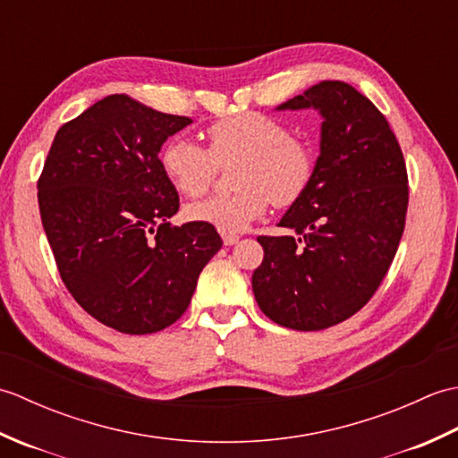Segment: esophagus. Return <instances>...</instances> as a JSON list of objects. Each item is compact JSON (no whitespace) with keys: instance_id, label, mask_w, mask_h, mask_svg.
I'll return each instance as SVG.
<instances>
[{"instance_id":"34e87169","label":"esophagus","mask_w":458,"mask_h":458,"mask_svg":"<svg viewBox=\"0 0 458 458\" xmlns=\"http://www.w3.org/2000/svg\"><path fill=\"white\" fill-rule=\"evenodd\" d=\"M222 240H224V244H226V246H234L236 242L240 240V236H236V234H222Z\"/></svg>"}]
</instances>
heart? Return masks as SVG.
<instances>
[{"label": "heart", "instance_id": "b5f03b06", "mask_svg": "<svg viewBox=\"0 0 458 458\" xmlns=\"http://www.w3.org/2000/svg\"><path fill=\"white\" fill-rule=\"evenodd\" d=\"M208 149L187 138L163 145L159 161L165 177L184 197H199L210 187L218 165H232L228 194H212L187 207L192 222L214 226L224 234L244 232L274 202L291 207L310 187L317 169L310 143L293 138L287 123L259 112L230 115L208 125Z\"/></svg>", "mask_w": 458, "mask_h": 458}]
</instances>
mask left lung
<instances>
[{"label":"left lung","instance_id":"left-lung-1","mask_svg":"<svg viewBox=\"0 0 458 458\" xmlns=\"http://www.w3.org/2000/svg\"><path fill=\"white\" fill-rule=\"evenodd\" d=\"M323 115L320 155L307 192L259 236L251 276L261 313L293 330H323L362 309L382 284L405 228L407 169L390 123L364 94L323 81L277 110Z\"/></svg>","mask_w":458,"mask_h":458}]
</instances>
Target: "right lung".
<instances>
[{
  "label": "right lung",
  "mask_w": 458,
  "mask_h": 458,
  "mask_svg": "<svg viewBox=\"0 0 458 458\" xmlns=\"http://www.w3.org/2000/svg\"><path fill=\"white\" fill-rule=\"evenodd\" d=\"M191 122L125 94L106 96L56 131L37 182L63 284L86 313L125 335L181 318L222 248L208 224L169 222L179 194L159 151Z\"/></svg>",
  "instance_id": "obj_1"
}]
</instances>
